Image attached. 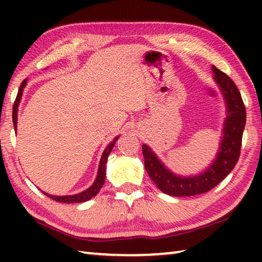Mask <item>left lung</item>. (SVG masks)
Instances as JSON below:
<instances>
[{"mask_svg":"<svg viewBox=\"0 0 262 262\" xmlns=\"http://www.w3.org/2000/svg\"><path fill=\"white\" fill-rule=\"evenodd\" d=\"M212 72L215 73V81L222 89L227 100L228 118L225 121L224 136L220 152L205 173L189 178L176 176L165 168L147 145H142L145 170L157 187L168 195L190 196L208 192L233 170L241 156L243 132L246 122L245 105L241 92L232 79L216 67H212Z\"/></svg>","mask_w":262,"mask_h":262,"instance_id":"1","label":"left lung"}]
</instances>
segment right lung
I'll return each instance as SVG.
<instances>
[{
  "mask_svg": "<svg viewBox=\"0 0 262 262\" xmlns=\"http://www.w3.org/2000/svg\"><path fill=\"white\" fill-rule=\"evenodd\" d=\"M26 85V79H24L23 82H21L20 86L18 89V94H17V97L15 99V103L14 106H12V121H14V127L16 129L17 127V107H18V104L20 101V97L23 95V89ZM118 140V137H115L113 142H111V143L107 145V148L105 149V151L103 154V156H101L100 159V163H99V168H98V174H97V179L94 183V185L91 186V187H89L86 190H84L82 193H78L76 195H67V196H54V195H50V194H46L43 193L45 195H47L48 198H51L52 200H54L56 202H63V203H77V202H84V201H88L92 199L94 196H96L98 192L100 190V188L103 187V185L105 183V170H106V162H107V157L110 152L112 151V149L115 144V141Z\"/></svg>",
  "mask_w": 262,
  "mask_h": 262,
  "instance_id": "1",
  "label": "right lung"
}]
</instances>
